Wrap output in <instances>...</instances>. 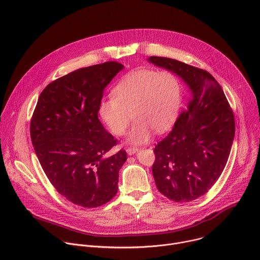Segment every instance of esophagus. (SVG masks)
<instances>
[{
    "label": "esophagus",
    "mask_w": 260,
    "mask_h": 260,
    "mask_svg": "<svg viewBox=\"0 0 260 260\" xmlns=\"http://www.w3.org/2000/svg\"><path fill=\"white\" fill-rule=\"evenodd\" d=\"M137 151H138V148H136V147H127V149H126V152L128 155H133Z\"/></svg>",
    "instance_id": "1"
}]
</instances>
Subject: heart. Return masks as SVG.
Here are the masks:
<instances>
[{
	"label": "heart",
	"mask_w": 260,
	"mask_h": 260,
	"mask_svg": "<svg viewBox=\"0 0 260 260\" xmlns=\"http://www.w3.org/2000/svg\"><path fill=\"white\" fill-rule=\"evenodd\" d=\"M114 96L103 100L99 113L111 134H125L132 114L136 122L128 135L133 144L149 141L151 131L162 133L174 122L181 101V86L168 70L134 71L114 87Z\"/></svg>",
	"instance_id": "1"
}]
</instances>
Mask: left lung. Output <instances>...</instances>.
<instances>
[{
	"instance_id": "1",
	"label": "left lung",
	"mask_w": 260,
	"mask_h": 260,
	"mask_svg": "<svg viewBox=\"0 0 260 260\" xmlns=\"http://www.w3.org/2000/svg\"><path fill=\"white\" fill-rule=\"evenodd\" d=\"M148 60L177 74L189 87L186 108L154 148L152 174L169 200L191 202L206 194L225 168L236 131L234 112L209 72L169 57Z\"/></svg>"
}]
</instances>
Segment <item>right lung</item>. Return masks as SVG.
<instances>
[{"instance_id":"add662e5","label":"right lung","mask_w":260,"mask_h":260,"mask_svg":"<svg viewBox=\"0 0 260 260\" xmlns=\"http://www.w3.org/2000/svg\"><path fill=\"white\" fill-rule=\"evenodd\" d=\"M123 66L106 61L71 72L41 92L30 119L35 152L56 191L73 204L96 208L117 193L126 152L98 113L104 89Z\"/></svg>"}]
</instances>
